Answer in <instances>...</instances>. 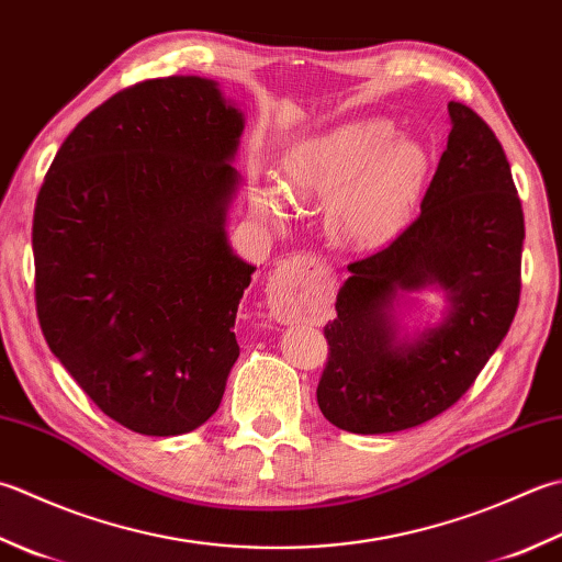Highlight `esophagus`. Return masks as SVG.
I'll use <instances>...</instances> for the list:
<instances>
[{
    "instance_id": "34e87169",
    "label": "esophagus",
    "mask_w": 562,
    "mask_h": 562,
    "mask_svg": "<svg viewBox=\"0 0 562 562\" xmlns=\"http://www.w3.org/2000/svg\"><path fill=\"white\" fill-rule=\"evenodd\" d=\"M322 268L312 258L296 256L284 260L268 282L270 316L280 324H296L306 316L310 290Z\"/></svg>"
}]
</instances>
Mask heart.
I'll list each match as a JSON object with an SVG mask.
<instances>
[{"instance_id": "b5f03b06", "label": "heart", "mask_w": 562, "mask_h": 562, "mask_svg": "<svg viewBox=\"0 0 562 562\" xmlns=\"http://www.w3.org/2000/svg\"><path fill=\"white\" fill-rule=\"evenodd\" d=\"M282 182L292 194L326 202V224L348 246L387 244L409 224L431 158L419 140L397 136L390 121L362 119L296 143L282 158ZM260 212H280L282 190L252 192Z\"/></svg>"}]
</instances>
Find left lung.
I'll use <instances>...</instances> for the list:
<instances>
[{
	"label": "left lung",
	"mask_w": 562,
	"mask_h": 562,
	"mask_svg": "<svg viewBox=\"0 0 562 562\" xmlns=\"http://www.w3.org/2000/svg\"><path fill=\"white\" fill-rule=\"evenodd\" d=\"M448 146L422 214L350 262L328 322L318 409L350 434H394L453 406L507 336L521 294L524 212L509 160L470 106L448 102ZM438 289L442 322L409 335L401 310Z\"/></svg>",
	"instance_id": "8db88e82"
}]
</instances>
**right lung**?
Listing matches in <instances>:
<instances>
[{"mask_svg": "<svg viewBox=\"0 0 562 562\" xmlns=\"http://www.w3.org/2000/svg\"><path fill=\"white\" fill-rule=\"evenodd\" d=\"M246 116L196 75L138 82L87 114L33 212L36 312L109 419L180 436L222 404L256 266L226 238Z\"/></svg>", "mask_w": 562, "mask_h": 562, "instance_id": "obj_1", "label": "right lung"}]
</instances>
